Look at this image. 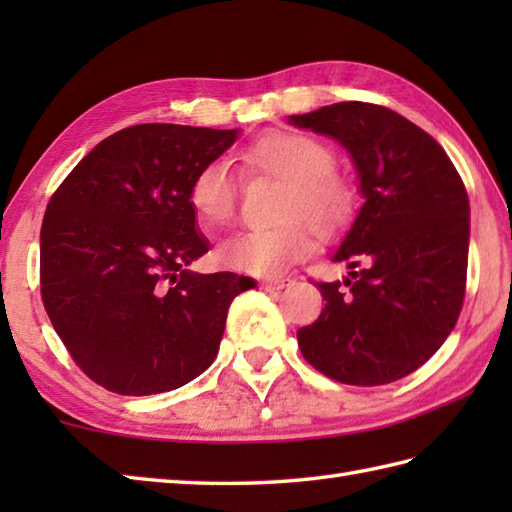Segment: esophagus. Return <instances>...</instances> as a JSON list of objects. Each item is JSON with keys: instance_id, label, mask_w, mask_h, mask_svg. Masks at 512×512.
Here are the masks:
<instances>
[{"instance_id": "1", "label": "esophagus", "mask_w": 512, "mask_h": 512, "mask_svg": "<svg viewBox=\"0 0 512 512\" xmlns=\"http://www.w3.org/2000/svg\"><path fill=\"white\" fill-rule=\"evenodd\" d=\"M290 284H292L290 277H270V279L262 281V288H266V290H281V288H286Z\"/></svg>"}]
</instances>
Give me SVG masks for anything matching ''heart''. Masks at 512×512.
<instances>
[{
  "mask_svg": "<svg viewBox=\"0 0 512 512\" xmlns=\"http://www.w3.org/2000/svg\"><path fill=\"white\" fill-rule=\"evenodd\" d=\"M244 165L264 171L288 184L279 217L288 220L273 228H250L222 239L215 259L222 266L255 275H281L310 255L312 235L334 233L347 224L356 191L352 182L334 171V151L303 132H268L244 149ZM189 206L204 228H220L237 206V180L224 160H211L189 184Z\"/></svg>",
  "mask_w": 512,
  "mask_h": 512,
  "instance_id": "heart-1",
  "label": "heart"
}]
</instances>
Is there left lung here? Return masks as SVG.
I'll use <instances>...</instances> for the list:
<instances>
[{"label":"left lung","mask_w":512,"mask_h":512,"mask_svg":"<svg viewBox=\"0 0 512 512\" xmlns=\"http://www.w3.org/2000/svg\"><path fill=\"white\" fill-rule=\"evenodd\" d=\"M336 140L363 204L330 259L347 266L317 284L325 308L297 332L301 354L345 385H387L427 363L460 317L471 209L444 149L405 116L334 103L288 116Z\"/></svg>","instance_id":"obj_1"}]
</instances>
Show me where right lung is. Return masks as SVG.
I'll return each mask as SVG.
<instances>
[{"instance_id":"add662e5","label":"right lung","mask_w":512,"mask_h":512,"mask_svg":"<svg viewBox=\"0 0 512 512\" xmlns=\"http://www.w3.org/2000/svg\"><path fill=\"white\" fill-rule=\"evenodd\" d=\"M239 129L147 123L96 145L48 202L41 299L63 345L114 394L178 389L215 361L231 301L255 286L189 270L209 250L189 184Z\"/></svg>"}]
</instances>
